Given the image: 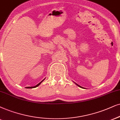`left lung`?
Masks as SVG:
<instances>
[{
    "mask_svg": "<svg viewBox=\"0 0 120 120\" xmlns=\"http://www.w3.org/2000/svg\"><path fill=\"white\" fill-rule=\"evenodd\" d=\"M75 84H76V83H75ZM76 85H78V86H79V87H81V86H80V85H78V84H76Z\"/></svg>",
    "mask_w": 120,
    "mask_h": 120,
    "instance_id": "left-lung-1",
    "label": "left lung"
}]
</instances>
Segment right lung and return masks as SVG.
Segmentation results:
<instances>
[{
    "label": "right lung",
    "instance_id": "1",
    "mask_svg": "<svg viewBox=\"0 0 120 120\" xmlns=\"http://www.w3.org/2000/svg\"><path fill=\"white\" fill-rule=\"evenodd\" d=\"M44 80H45V79H44ZM44 80H42V81H41V82H39V84H38V85H36V86H33V87H26V88H27V89H31V88H35V87H38V86L39 85H40V84H41V82H42L44 81Z\"/></svg>",
    "mask_w": 120,
    "mask_h": 120
}]
</instances>
